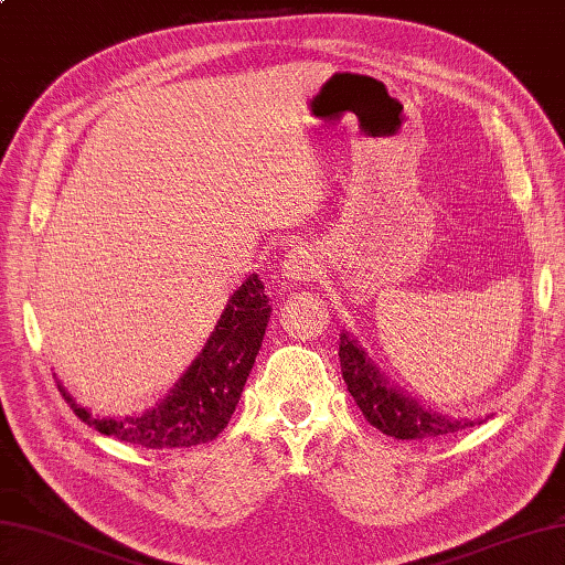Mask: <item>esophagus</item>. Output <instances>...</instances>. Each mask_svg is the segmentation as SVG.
I'll return each instance as SVG.
<instances>
[{"mask_svg": "<svg viewBox=\"0 0 565 565\" xmlns=\"http://www.w3.org/2000/svg\"><path fill=\"white\" fill-rule=\"evenodd\" d=\"M318 269H320V264H318V257L313 249L294 247L281 264V276L289 281L303 284V281H313L318 276Z\"/></svg>", "mask_w": 565, "mask_h": 565, "instance_id": "34e87169", "label": "esophagus"}]
</instances>
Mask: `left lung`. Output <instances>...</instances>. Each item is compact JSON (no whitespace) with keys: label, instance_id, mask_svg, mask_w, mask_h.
Returning a JSON list of instances; mask_svg holds the SVG:
<instances>
[{"label":"left lung","instance_id":"1","mask_svg":"<svg viewBox=\"0 0 565 565\" xmlns=\"http://www.w3.org/2000/svg\"><path fill=\"white\" fill-rule=\"evenodd\" d=\"M340 366L347 391L352 393L359 411L383 435L395 439H435L466 427L481 425L483 419H456L423 407L411 395L391 386L379 366L366 356L364 347L350 332L340 334Z\"/></svg>","mask_w":565,"mask_h":565}]
</instances>
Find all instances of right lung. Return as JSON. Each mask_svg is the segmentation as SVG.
<instances>
[{
  "mask_svg": "<svg viewBox=\"0 0 565 565\" xmlns=\"http://www.w3.org/2000/svg\"><path fill=\"white\" fill-rule=\"evenodd\" d=\"M269 298L257 274H249L231 296L218 326L201 354L191 362L174 388L138 417H94L57 386L82 423L102 435L146 449H182L215 439L231 423L239 393L255 366V356L269 322Z\"/></svg>",
  "mask_w": 565,
  "mask_h": 565,
  "instance_id": "right-lung-1",
  "label": "right lung"
}]
</instances>
